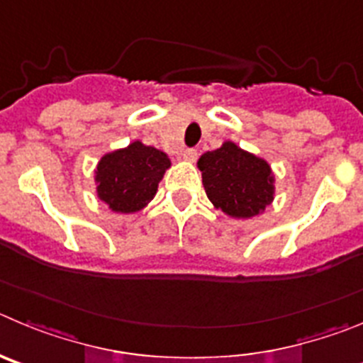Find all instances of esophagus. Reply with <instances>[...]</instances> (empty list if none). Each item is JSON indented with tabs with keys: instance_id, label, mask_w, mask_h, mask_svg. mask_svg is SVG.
Masks as SVG:
<instances>
[{
	"instance_id": "obj_1",
	"label": "esophagus",
	"mask_w": 363,
	"mask_h": 363,
	"mask_svg": "<svg viewBox=\"0 0 363 363\" xmlns=\"http://www.w3.org/2000/svg\"><path fill=\"white\" fill-rule=\"evenodd\" d=\"M182 159H184L186 162H195V159H197V150L194 148H188L182 152Z\"/></svg>"
}]
</instances>
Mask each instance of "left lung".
I'll list each match as a JSON object with an SVG mask.
<instances>
[{
	"label": "left lung",
	"mask_w": 363,
	"mask_h": 363,
	"mask_svg": "<svg viewBox=\"0 0 363 363\" xmlns=\"http://www.w3.org/2000/svg\"><path fill=\"white\" fill-rule=\"evenodd\" d=\"M197 168L215 210L231 218L257 217L275 199V174L269 162L233 141L202 153Z\"/></svg>",
	"instance_id": "left-lung-1"
}]
</instances>
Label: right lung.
<instances>
[{"instance_id":"add662e5","label":"right lung","mask_w":363,"mask_h":363,"mask_svg":"<svg viewBox=\"0 0 363 363\" xmlns=\"http://www.w3.org/2000/svg\"><path fill=\"white\" fill-rule=\"evenodd\" d=\"M169 166L172 161L162 150L139 139L104 153L94 172L97 199L113 213H137L155 197Z\"/></svg>"}]
</instances>
